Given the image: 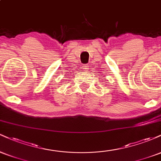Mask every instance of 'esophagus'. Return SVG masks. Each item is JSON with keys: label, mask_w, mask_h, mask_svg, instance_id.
<instances>
[{"label": "esophagus", "mask_w": 161, "mask_h": 161, "mask_svg": "<svg viewBox=\"0 0 161 161\" xmlns=\"http://www.w3.org/2000/svg\"><path fill=\"white\" fill-rule=\"evenodd\" d=\"M82 69L85 70V71H86V70L88 69V66L87 65V64H83L82 66Z\"/></svg>", "instance_id": "obj_1"}]
</instances>
